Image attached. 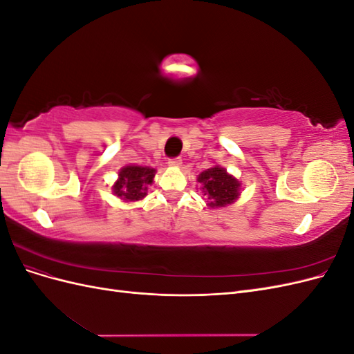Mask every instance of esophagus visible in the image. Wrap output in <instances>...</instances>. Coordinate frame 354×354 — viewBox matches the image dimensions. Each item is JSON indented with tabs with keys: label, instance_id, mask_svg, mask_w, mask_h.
Segmentation results:
<instances>
[{
	"label": "esophagus",
	"instance_id": "esophagus-1",
	"mask_svg": "<svg viewBox=\"0 0 354 354\" xmlns=\"http://www.w3.org/2000/svg\"><path fill=\"white\" fill-rule=\"evenodd\" d=\"M168 165H169V167H176V168H178V167H181V159H180V158H173V159H169V160H168Z\"/></svg>",
	"mask_w": 354,
	"mask_h": 354
}]
</instances>
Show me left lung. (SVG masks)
Listing matches in <instances>:
<instances>
[{
  "label": "left lung",
  "mask_w": 354,
  "mask_h": 354,
  "mask_svg": "<svg viewBox=\"0 0 354 354\" xmlns=\"http://www.w3.org/2000/svg\"><path fill=\"white\" fill-rule=\"evenodd\" d=\"M196 180L201 183L203 196L207 198V205L212 209L229 207L241 196V181L220 165L202 171Z\"/></svg>",
  "instance_id": "8db88e82"
}]
</instances>
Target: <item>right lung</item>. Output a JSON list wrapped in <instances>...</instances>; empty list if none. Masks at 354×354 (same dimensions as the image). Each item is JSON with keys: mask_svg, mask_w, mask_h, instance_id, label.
<instances>
[{"mask_svg": "<svg viewBox=\"0 0 354 354\" xmlns=\"http://www.w3.org/2000/svg\"><path fill=\"white\" fill-rule=\"evenodd\" d=\"M156 169L142 165H125L118 173L112 192L122 202H136L147 195L149 186L153 185Z\"/></svg>", "mask_w": 354, "mask_h": 354, "instance_id": "add662e5", "label": "right lung"}]
</instances>
